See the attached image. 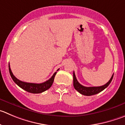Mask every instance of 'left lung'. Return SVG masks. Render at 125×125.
<instances>
[{
	"mask_svg": "<svg viewBox=\"0 0 125 125\" xmlns=\"http://www.w3.org/2000/svg\"><path fill=\"white\" fill-rule=\"evenodd\" d=\"M73 86L74 88L77 90L78 92L82 94L85 96H91V95H94L96 94L99 93L101 92L102 91L106 88L110 82L112 80L113 77H114V74L112 75V77L109 80V81L105 85H103L101 86H91V87H86V86H84L82 85L81 84H80L79 82L77 81V78H76L74 72L73 73Z\"/></svg>",
	"mask_w": 125,
	"mask_h": 125,
	"instance_id": "left-lung-1",
	"label": "left lung"
}]
</instances>
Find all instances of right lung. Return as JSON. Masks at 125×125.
I'll return each mask as SVG.
<instances>
[{"instance_id": "1", "label": "right lung", "mask_w": 125, "mask_h": 125, "mask_svg": "<svg viewBox=\"0 0 125 125\" xmlns=\"http://www.w3.org/2000/svg\"><path fill=\"white\" fill-rule=\"evenodd\" d=\"M8 67H9V72L11 75V77L12 78L14 82L18 85L20 88L24 90L25 91H28L29 93H41L43 92V91H46L48 89L52 86V84H53V82H54V78L55 77L56 74V72H54V74L53 75L52 77L48 80L47 81L45 82L42 83H27L24 82H22L20 80L18 79L17 78L15 77V76L13 74L12 72L11 71V69L10 67V64H8ZM59 69L57 70V71Z\"/></svg>"}]
</instances>
